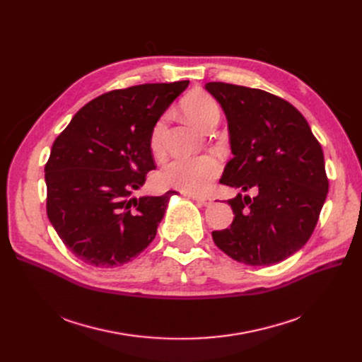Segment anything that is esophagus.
I'll list each match as a JSON object with an SVG mask.
<instances>
[{
  "instance_id": "1",
  "label": "esophagus",
  "mask_w": 362,
  "mask_h": 362,
  "mask_svg": "<svg viewBox=\"0 0 362 362\" xmlns=\"http://www.w3.org/2000/svg\"><path fill=\"white\" fill-rule=\"evenodd\" d=\"M189 198H192L194 201H197L199 205H211L213 204V198L211 197H198V195H189Z\"/></svg>"
}]
</instances>
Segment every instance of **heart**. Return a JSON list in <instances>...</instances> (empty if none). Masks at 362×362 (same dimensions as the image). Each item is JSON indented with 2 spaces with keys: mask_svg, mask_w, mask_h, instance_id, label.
<instances>
[{
  "mask_svg": "<svg viewBox=\"0 0 362 362\" xmlns=\"http://www.w3.org/2000/svg\"><path fill=\"white\" fill-rule=\"evenodd\" d=\"M182 108L189 120L198 127L206 129L220 119V105L214 97L204 90L187 93L182 101ZM165 119L161 117L152 126L149 146L158 152L163 145ZM221 173V161L211 154L199 157H175L167 161L158 173V182L165 187L179 189L185 194H199Z\"/></svg>",
  "mask_w": 362,
  "mask_h": 362,
  "instance_id": "obj_1",
  "label": "heart"
}]
</instances>
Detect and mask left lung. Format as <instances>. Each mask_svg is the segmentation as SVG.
Here are the masks:
<instances>
[{
    "mask_svg": "<svg viewBox=\"0 0 362 362\" xmlns=\"http://www.w3.org/2000/svg\"><path fill=\"white\" fill-rule=\"evenodd\" d=\"M229 124L233 158L220 183L242 192L227 201L229 229L213 239L230 258L272 265L311 238L329 191L325 156L305 117L286 100L262 89L208 82Z\"/></svg>",
    "mask_w": 362,
    "mask_h": 362,
    "instance_id": "1",
    "label": "left lung"
}]
</instances>
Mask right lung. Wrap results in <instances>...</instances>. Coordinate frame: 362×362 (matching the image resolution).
<instances>
[{
	"instance_id": "obj_1",
	"label": "right lung",
	"mask_w": 362,
	"mask_h": 362,
	"mask_svg": "<svg viewBox=\"0 0 362 362\" xmlns=\"http://www.w3.org/2000/svg\"><path fill=\"white\" fill-rule=\"evenodd\" d=\"M189 81L110 90L89 101L52 144L45 164L47 214L79 259L116 267L154 240L175 191L132 197L156 170L152 126Z\"/></svg>"
}]
</instances>
